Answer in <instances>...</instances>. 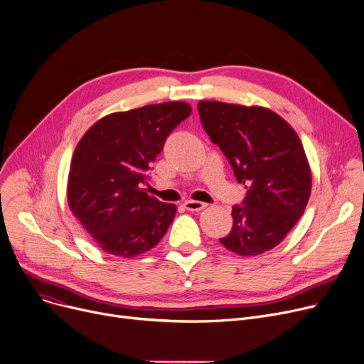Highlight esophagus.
I'll return each mask as SVG.
<instances>
[{
  "label": "esophagus",
  "instance_id": "obj_1",
  "mask_svg": "<svg viewBox=\"0 0 364 364\" xmlns=\"http://www.w3.org/2000/svg\"><path fill=\"white\" fill-rule=\"evenodd\" d=\"M208 205L199 200H186L184 202V208L188 209V211H202Z\"/></svg>",
  "mask_w": 364,
  "mask_h": 364
}]
</instances>
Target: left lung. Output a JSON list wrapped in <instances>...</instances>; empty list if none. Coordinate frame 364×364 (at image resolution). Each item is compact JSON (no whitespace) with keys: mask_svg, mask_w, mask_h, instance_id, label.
<instances>
[{"mask_svg":"<svg viewBox=\"0 0 364 364\" xmlns=\"http://www.w3.org/2000/svg\"><path fill=\"white\" fill-rule=\"evenodd\" d=\"M199 117L246 188L232 209V232L220 239L243 257L273 250L304 214L311 172L294 128L274 112L252 106L200 102Z\"/></svg>","mask_w":364,"mask_h":364,"instance_id":"obj_1","label":"left lung"}]
</instances>
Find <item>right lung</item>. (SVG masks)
<instances>
[{
	"label": "right lung",
	"mask_w": 364,
	"mask_h": 364,
	"mask_svg": "<svg viewBox=\"0 0 364 364\" xmlns=\"http://www.w3.org/2000/svg\"><path fill=\"white\" fill-rule=\"evenodd\" d=\"M183 102L110 113L80 140L70 162L68 203L94 242L114 257H136L166 233L177 206L144 192L166 137L190 117Z\"/></svg>",
	"instance_id": "1"
}]
</instances>
